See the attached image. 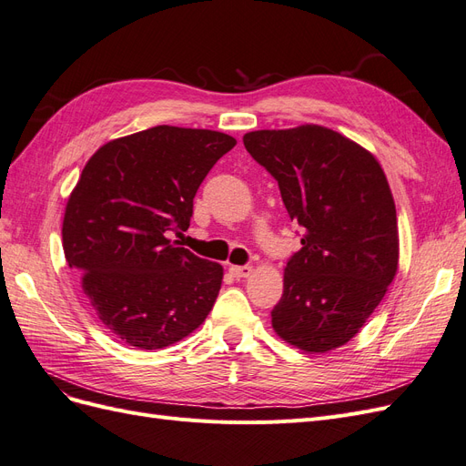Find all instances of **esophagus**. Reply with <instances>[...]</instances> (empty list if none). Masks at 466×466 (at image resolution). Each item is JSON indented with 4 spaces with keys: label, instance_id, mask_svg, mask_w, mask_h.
I'll return each instance as SVG.
<instances>
[{
    "label": "esophagus",
    "instance_id": "esophagus-1",
    "mask_svg": "<svg viewBox=\"0 0 466 466\" xmlns=\"http://www.w3.org/2000/svg\"><path fill=\"white\" fill-rule=\"evenodd\" d=\"M229 272L233 274V278L241 279V278H248L252 274V266L250 264H245V266H231Z\"/></svg>",
    "mask_w": 466,
    "mask_h": 466
}]
</instances>
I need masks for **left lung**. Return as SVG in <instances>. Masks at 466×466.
I'll use <instances>...</instances> for the list:
<instances>
[{
  "mask_svg": "<svg viewBox=\"0 0 466 466\" xmlns=\"http://www.w3.org/2000/svg\"><path fill=\"white\" fill-rule=\"evenodd\" d=\"M250 157L270 173L301 248L284 272L272 327L305 351L354 338L399 266L397 209L370 151L322 126L245 134Z\"/></svg>",
  "mask_w": 466,
  "mask_h": 466,
  "instance_id": "left-lung-1",
  "label": "left lung"
}]
</instances>
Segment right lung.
Returning <instances> with one entry per match:
<instances>
[{
	"instance_id": "obj_1",
	"label": "right lung",
	"mask_w": 466,
	"mask_h": 466,
	"mask_svg": "<svg viewBox=\"0 0 466 466\" xmlns=\"http://www.w3.org/2000/svg\"><path fill=\"white\" fill-rule=\"evenodd\" d=\"M235 137L177 126L112 139L69 196L62 241L98 319L122 342L159 350L204 322L223 268L171 241L194 196Z\"/></svg>"
}]
</instances>
